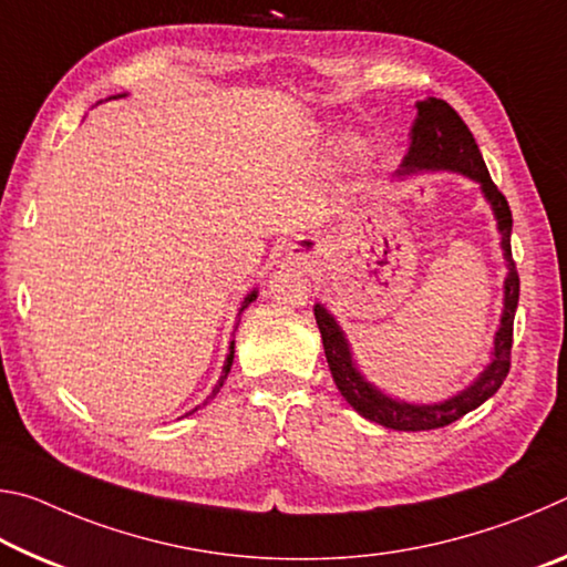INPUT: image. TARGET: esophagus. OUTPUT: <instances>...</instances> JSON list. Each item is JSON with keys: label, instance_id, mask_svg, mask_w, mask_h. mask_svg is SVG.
<instances>
[{"label": "esophagus", "instance_id": "esophagus-1", "mask_svg": "<svg viewBox=\"0 0 567 567\" xmlns=\"http://www.w3.org/2000/svg\"><path fill=\"white\" fill-rule=\"evenodd\" d=\"M318 247H320L318 243H310V239H307V243H300L295 249H300V252H315Z\"/></svg>", "mask_w": 567, "mask_h": 567}]
</instances>
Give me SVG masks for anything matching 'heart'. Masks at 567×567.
<instances>
[{"label":"heart","instance_id":"heart-1","mask_svg":"<svg viewBox=\"0 0 567 567\" xmlns=\"http://www.w3.org/2000/svg\"><path fill=\"white\" fill-rule=\"evenodd\" d=\"M344 150H348V157H352V159H368V155H370V145L362 137H350Z\"/></svg>","mask_w":567,"mask_h":567}]
</instances>
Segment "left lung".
<instances>
[{
	"mask_svg": "<svg viewBox=\"0 0 567 567\" xmlns=\"http://www.w3.org/2000/svg\"><path fill=\"white\" fill-rule=\"evenodd\" d=\"M417 114L410 130V147L402 157V165L395 172L398 179H405L420 172H457L480 185L485 203L491 205L497 233H501V247L505 257V282H503V315L497 324L491 362L483 372L470 382L467 388L455 392L453 398L440 402H408L392 398L388 392L372 385L362 375L358 362L352 358V348L340 322L324 305H315V320L322 334L324 358H328L330 372L340 395L350 402L352 410H358L364 420L378 422L382 427L402 430V433H417V430L445 427L450 422L460 420L467 412L483 405L487 398H493L501 390L503 380L511 370V348H513V320L517 310V297H520V277H517L513 252H511V233L513 215L507 207L503 192L493 185L491 172H487L483 155L475 145L473 132L460 120V114L450 107L445 100L427 97L415 102Z\"/></svg>",
	"mask_w": 567,
	"mask_h": 567,
	"instance_id": "1",
	"label": "left lung"
}]
</instances>
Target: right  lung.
Segmentation results:
<instances>
[{"label":"right lung","mask_w":567,"mask_h":567,"mask_svg":"<svg viewBox=\"0 0 567 567\" xmlns=\"http://www.w3.org/2000/svg\"><path fill=\"white\" fill-rule=\"evenodd\" d=\"M117 97H127V94H114V97H110V100H117ZM257 300V290H252V292H249L247 297H245V300H243V305H239V312H237V318H239V315H243V310H245V307H249V302H255ZM237 324H239V320H237ZM237 330V328H235ZM233 360H235V340L233 342H229V352H227V360H225V368H223V375H219V382H217V385H215V390H213V395H209V398H215L217 395V392H219V388H223V382L227 380V372H229V368H233ZM197 410V408H195ZM195 410H192V412H195ZM192 412H187V415H192Z\"/></svg>","instance_id":"1"}]
</instances>
